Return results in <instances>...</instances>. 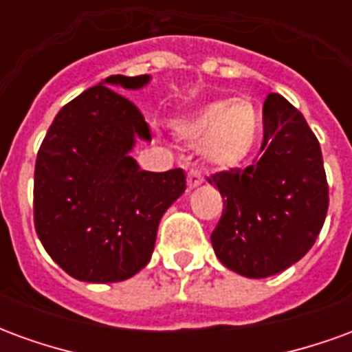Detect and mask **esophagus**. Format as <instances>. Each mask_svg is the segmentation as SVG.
Instances as JSON below:
<instances>
[{"mask_svg": "<svg viewBox=\"0 0 352 352\" xmlns=\"http://www.w3.org/2000/svg\"><path fill=\"white\" fill-rule=\"evenodd\" d=\"M186 181H188V188H196V186H199V184L204 183V177H201V173H199L198 169L192 168L190 171H188Z\"/></svg>", "mask_w": 352, "mask_h": 352, "instance_id": "esophagus-1", "label": "esophagus"}]
</instances>
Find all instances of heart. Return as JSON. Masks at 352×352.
<instances>
[{
  "label": "heart",
  "instance_id": "obj_1",
  "mask_svg": "<svg viewBox=\"0 0 352 352\" xmlns=\"http://www.w3.org/2000/svg\"><path fill=\"white\" fill-rule=\"evenodd\" d=\"M262 116L252 101L217 100L179 124L181 138L199 143L201 158L214 168L232 169L245 162L258 143Z\"/></svg>",
  "mask_w": 352,
  "mask_h": 352
}]
</instances>
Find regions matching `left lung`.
<instances>
[{
    "instance_id": "left-lung-1",
    "label": "left lung",
    "mask_w": 352,
    "mask_h": 352,
    "mask_svg": "<svg viewBox=\"0 0 352 352\" xmlns=\"http://www.w3.org/2000/svg\"><path fill=\"white\" fill-rule=\"evenodd\" d=\"M262 158L207 181L224 198L211 234L214 254L232 272L264 279L309 251L328 211L322 153L303 115L280 94L264 101Z\"/></svg>"
}]
</instances>
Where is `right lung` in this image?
Returning <instances> with one entry per match:
<instances>
[{"label": "right lung", "mask_w": 352, "mask_h": 352, "mask_svg": "<svg viewBox=\"0 0 352 352\" xmlns=\"http://www.w3.org/2000/svg\"><path fill=\"white\" fill-rule=\"evenodd\" d=\"M148 75H111L60 109L35 160L34 222L45 251L87 283H118L153 256L162 214L186 188L183 169L153 173L130 156L151 128L113 88Z\"/></svg>", "instance_id": "add662e5"}]
</instances>
